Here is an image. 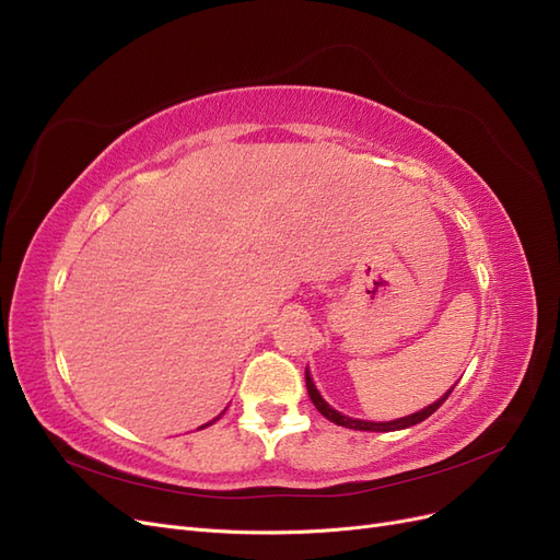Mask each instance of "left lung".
<instances>
[{
  "instance_id": "8db88e82",
  "label": "left lung",
  "mask_w": 560,
  "mask_h": 560,
  "mask_svg": "<svg viewBox=\"0 0 560 560\" xmlns=\"http://www.w3.org/2000/svg\"><path fill=\"white\" fill-rule=\"evenodd\" d=\"M304 376H306V392H308V397H312V401H314V406L318 408L320 416L327 418L329 422L339 424V427L358 429V431H397V429H408V427H412V424H420L422 420H427V418L431 416V412H436V410L443 406V401L450 397V392L454 389V387H450L439 401H433L431 406H427V408H422V410H418V412H412V416H406V418H399V420H392V422H366V420H355V418L341 416L339 410H335L332 406H329V404L320 397V392L316 389V385H314V381H312V374H308V369L304 371Z\"/></svg>"
}]
</instances>
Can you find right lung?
Segmentation results:
<instances>
[{
    "mask_svg": "<svg viewBox=\"0 0 560 560\" xmlns=\"http://www.w3.org/2000/svg\"><path fill=\"white\" fill-rule=\"evenodd\" d=\"M219 418H221V416H219ZM219 418H217V420H219ZM217 420H212V422H217ZM212 422H207V424H202V427H200V429H205V427H210V424H212Z\"/></svg>",
    "mask_w": 560,
    "mask_h": 560,
    "instance_id": "add662e5",
    "label": "right lung"
}]
</instances>
